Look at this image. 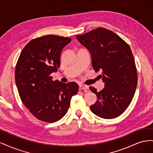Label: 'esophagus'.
Wrapping results in <instances>:
<instances>
[{
    "mask_svg": "<svg viewBox=\"0 0 153 153\" xmlns=\"http://www.w3.org/2000/svg\"><path fill=\"white\" fill-rule=\"evenodd\" d=\"M87 89H89V86L86 85H79V89L80 90H86Z\"/></svg>",
    "mask_w": 153,
    "mask_h": 153,
    "instance_id": "obj_1",
    "label": "esophagus"
}]
</instances>
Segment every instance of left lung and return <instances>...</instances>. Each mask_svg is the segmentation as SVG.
<instances>
[{
	"label": "left lung",
	"instance_id": "left-lung-1",
	"mask_svg": "<svg viewBox=\"0 0 153 153\" xmlns=\"http://www.w3.org/2000/svg\"><path fill=\"white\" fill-rule=\"evenodd\" d=\"M79 42L89 50L96 71L101 69L105 88L90 90L98 97L90 109L103 119L121 115L131 102L137 85L135 60L128 44L114 32L98 27L76 36Z\"/></svg>",
	"mask_w": 153,
	"mask_h": 153
}]
</instances>
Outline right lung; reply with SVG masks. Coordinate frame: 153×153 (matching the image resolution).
Returning <instances> with one entry per match:
<instances>
[{
	"instance_id": "add662e5",
	"label": "right lung",
	"mask_w": 153,
	"mask_h": 153,
	"mask_svg": "<svg viewBox=\"0 0 153 153\" xmlns=\"http://www.w3.org/2000/svg\"><path fill=\"white\" fill-rule=\"evenodd\" d=\"M70 38L46 35L31 40L22 50L15 68V81L22 101L38 119L55 123L62 118L77 94L76 82L52 80L62 48Z\"/></svg>"
}]
</instances>
